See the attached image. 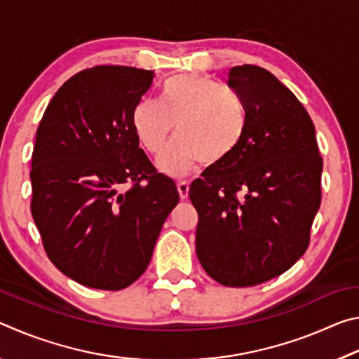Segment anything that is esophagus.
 <instances>
[{
	"label": "esophagus",
	"mask_w": 359,
	"mask_h": 359,
	"mask_svg": "<svg viewBox=\"0 0 359 359\" xmlns=\"http://www.w3.org/2000/svg\"><path fill=\"white\" fill-rule=\"evenodd\" d=\"M177 190H179V196L180 199H187L188 198V190H190V184L185 180L177 182Z\"/></svg>",
	"instance_id": "1"
}]
</instances>
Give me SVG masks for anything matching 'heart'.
<instances>
[{"label":"heart","instance_id":"heart-1","mask_svg":"<svg viewBox=\"0 0 359 359\" xmlns=\"http://www.w3.org/2000/svg\"><path fill=\"white\" fill-rule=\"evenodd\" d=\"M177 125L179 137L158 156V168L185 175L198 165L218 166L236 154L248 128V111L238 93L205 76L179 74L163 85V101L142 100L133 128L142 147L158 154Z\"/></svg>","mask_w":359,"mask_h":359}]
</instances>
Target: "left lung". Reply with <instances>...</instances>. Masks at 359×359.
Here are the masks:
<instances>
[{
    "mask_svg": "<svg viewBox=\"0 0 359 359\" xmlns=\"http://www.w3.org/2000/svg\"><path fill=\"white\" fill-rule=\"evenodd\" d=\"M248 128L236 154L190 187L196 255L224 287H253L288 271L311 242L321 203L315 126L291 90L255 65L229 69Z\"/></svg>",
    "mask_w": 359,
    "mask_h": 359,
    "instance_id": "obj_1",
    "label": "left lung"
}]
</instances>
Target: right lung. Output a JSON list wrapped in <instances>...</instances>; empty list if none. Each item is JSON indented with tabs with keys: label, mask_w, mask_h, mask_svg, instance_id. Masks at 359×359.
I'll list each match as a JSON object with an SVG mask.
<instances>
[{
	"label": "right lung",
	"mask_w": 359,
	"mask_h": 359,
	"mask_svg": "<svg viewBox=\"0 0 359 359\" xmlns=\"http://www.w3.org/2000/svg\"><path fill=\"white\" fill-rule=\"evenodd\" d=\"M154 77L130 66L77 72L36 131L33 220L48 259L85 287L118 291L136 282L179 203L174 180L156 171L133 128Z\"/></svg>",
	"instance_id": "obj_1"
}]
</instances>
